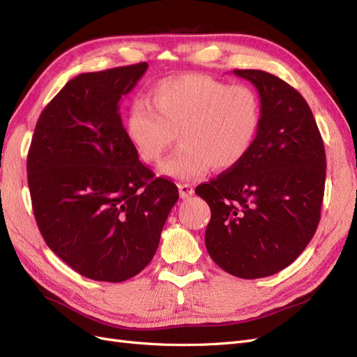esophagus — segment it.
<instances>
[{"mask_svg":"<svg viewBox=\"0 0 357 357\" xmlns=\"http://www.w3.org/2000/svg\"><path fill=\"white\" fill-rule=\"evenodd\" d=\"M178 192H180V197L181 198H189L193 195V192H195V189H193L192 185H188V183H180L178 185Z\"/></svg>","mask_w":357,"mask_h":357,"instance_id":"34e87169","label":"esophagus"}]
</instances>
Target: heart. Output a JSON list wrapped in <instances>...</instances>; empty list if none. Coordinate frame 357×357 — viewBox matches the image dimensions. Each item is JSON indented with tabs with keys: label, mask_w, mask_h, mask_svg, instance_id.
I'll list each match as a JSON object with an SVG mask.
<instances>
[{
	"label": "heart",
	"mask_w": 357,
	"mask_h": 357,
	"mask_svg": "<svg viewBox=\"0 0 357 357\" xmlns=\"http://www.w3.org/2000/svg\"><path fill=\"white\" fill-rule=\"evenodd\" d=\"M262 122L259 95L248 86L189 73L162 79L150 89V101L128 105L125 132L143 160H159L178 131V147L159 174L195 180L211 167L228 171L250 152Z\"/></svg>",
	"instance_id": "heart-1"
}]
</instances>
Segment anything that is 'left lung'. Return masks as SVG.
Segmentation results:
<instances>
[{"mask_svg":"<svg viewBox=\"0 0 357 357\" xmlns=\"http://www.w3.org/2000/svg\"><path fill=\"white\" fill-rule=\"evenodd\" d=\"M252 82L262 122L238 165L195 192L210 205L205 247L226 273L253 280L273 275L305 250L320 220L326 153L307 101L262 70H234Z\"/></svg>","mask_w":357,"mask_h":357,"instance_id":"8db88e82","label":"left lung"}]
</instances>
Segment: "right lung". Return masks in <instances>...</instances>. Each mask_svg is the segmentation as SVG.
<instances>
[{"label": "right lung", "instance_id": "obj_1", "mask_svg": "<svg viewBox=\"0 0 357 357\" xmlns=\"http://www.w3.org/2000/svg\"><path fill=\"white\" fill-rule=\"evenodd\" d=\"M147 62L71 79L38 117L26 159L38 229L79 274L119 283L152 261L177 186L138 160L121 101Z\"/></svg>", "mask_w": 357, "mask_h": 357}]
</instances>
